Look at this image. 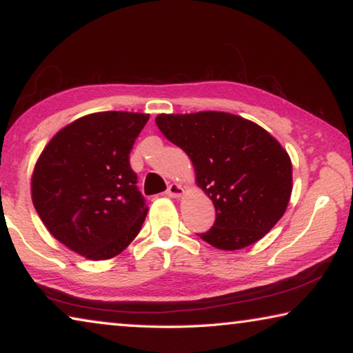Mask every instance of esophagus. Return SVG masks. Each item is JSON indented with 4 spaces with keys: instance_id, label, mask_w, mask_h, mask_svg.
<instances>
[{
    "instance_id": "34e87169",
    "label": "esophagus",
    "mask_w": 353,
    "mask_h": 353,
    "mask_svg": "<svg viewBox=\"0 0 353 353\" xmlns=\"http://www.w3.org/2000/svg\"><path fill=\"white\" fill-rule=\"evenodd\" d=\"M183 193H185V188L181 183H171L168 190H166V194H168L170 198H181Z\"/></svg>"
}]
</instances>
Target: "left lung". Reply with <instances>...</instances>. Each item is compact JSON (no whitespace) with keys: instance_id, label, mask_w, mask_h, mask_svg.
Wrapping results in <instances>:
<instances>
[{"instance_id":"obj_1","label":"left lung","mask_w":353,"mask_h":353,"mask_svg":"<svg viewBox=\"0 0 353 353\" xmlns=\"http://www.w3.org/2000/svg\"><path fill=\"white\" fill-rule=\"evenodd\" d=\"M159 129L188 155L196 185L216 221L202 240L238 250L265 236L288 207L292 165L286 149L259 124L227 112L160 113Z\"/></svg>"}]
</instances>
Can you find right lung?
<instances>
[{
    "instance_id": "right-lung-1",
    "label": "right lung",
    "mask_w": 353,
    "mask_h": 353,
    "mask_svg": "<svg viewBox=\"0 0 353 353\" xmlns=\"http://www.w3.org/2000/svg\"><path fill=\"white\" fill-rule=\"evenodd\" d=\"M148 113L97 112L48 141L31 177L32 204L48 232L88 260H109L139 235L148 205L129 154Z\"/></svg>"
}]
</instances>
